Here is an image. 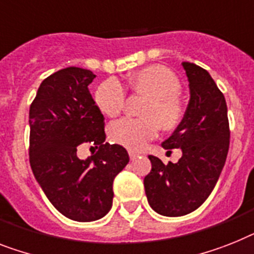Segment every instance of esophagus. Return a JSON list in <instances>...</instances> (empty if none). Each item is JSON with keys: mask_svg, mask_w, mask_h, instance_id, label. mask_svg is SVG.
Segmentation results:
<instances>
[{"mask_svg": "<svg viewBox=\"0 0 254 254\" xmlns=\"http://www.w3.org/2000/svg\"><path fill=\"white\" fill-rule=\"evenodd\" d=\"M128 154H129V158H131V161L136 160V157L139 156V154H136V153H133V152H129Z\"/></svg>", "mask_w": 254, "mask_h": 254, "instance_id": "esophagus-1", "label": "esophagus"}]
</instances>
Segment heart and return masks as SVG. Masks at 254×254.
I'll return each mask as SVG.
<instances>
[{
  "label": "heart",
  "mask_w": 254,
  "mask_h": 254,
  "mask_svg": "<svg viewBox=\"0 0 254 254\" xmlns=\"http://www.w3.org/2000/svg\"><path fill=\"white\" fill-rule=\"evenodd\" d=\"M131 93L145 96L140 114L144 118H125L110 127V139L126 149L137 152L158 129L171 133L184 122L187 108L180 97L182 83L173 70L163 64H150L136 70L127 77ZM94 102L100 112L114 118L125 110L126 92L117 79L102 81L94 92Z\"/></svg>",
  "instance_id": "1"
}]
</instances>
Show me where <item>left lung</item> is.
<instances>
[{
    "instance_id": "left-lung-1",
    "label": "left lung",
    "mask_w": 254,
    "mask_h": 254,
    "mask_svg": "<svg viewBox=\"0 0 254 254\" xmlns=\"http://www.w3.org/2000/svg\"><path fill=\"white\" fill-rule=\"evenodd\" d=\"M190 81V100L179 128L162 146L180 148L177 163H165L150 154V173L144 178L148 202L166 217L196 210L209 197L225 166L230 146V125L225 96L206 70L183 62Z\"/></svg>"
}]
</instances>
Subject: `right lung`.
<instances>
[{
  "instance_id": "right-lung-1",
  "label": "right lung",
  "mask_w": 254,
  "mask_h": 254,
  "mask_svg": "<svg viewBox=\"0 0 254 254\" xmlns=\"http://www.w3.org/2000/svg\"><path fill=\"white\" fill-rule=\"evenodd\" d=\"M96 75L80 67L57 71L40 84L29 106V163L57 210L77 222L106 215L113 182L128 163V153L105 141V119L88 89ZM93 143L98 152L81 161L77 146Z\"/></svg>"
}]
</instances>
